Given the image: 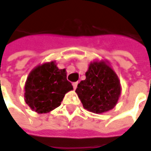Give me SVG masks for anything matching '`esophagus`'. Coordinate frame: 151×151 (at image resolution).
Segmentation results:
<instances>
[{"instance_id": "esophagus-1", "label": "esophagus", "mask_w": 151, "mask_h": 151, "mask_svg": "<svg viewBox=\"0 0 151 151\" xmlns=\"http://www.w3.org/2000/svg\"><path fill=\"white\" fill-rule=\"evenodd\" d=\"M78 82H74V83H73V89L75 90L77 88V86H78Z\"/></svg>"}]
</instances>
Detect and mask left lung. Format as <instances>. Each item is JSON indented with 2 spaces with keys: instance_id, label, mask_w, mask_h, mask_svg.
<instances>
[{
  "instance_id": "8db88e82",
  "label": "left lung",
  "mask_w": 151,
  "mask_h": 151,
  "mask_svg": "<svg viewBox=\"0 0 151 151\" xmlns=\"http://www.w3.org/2000/svg\"><path fill=\"white\" fill-rule=\"evenodd\" d=\"M86 77L75 91L84 108L97 114L114 108L121 94V86L112 68L104 61L91 62Z\"/></svg>"
}]
</instances>
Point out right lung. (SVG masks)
Returning a JSON list of instances; mask_svg holds the SVG:
<instances>
[{"label": "right lung", "instance_id": "obj_1", "mask_svg": "<svg viewBox=\"0 0 151 151\" xmlns=\"http://www.w3.org/2000/svg\"><path fill=\"white\" fill-rule=\"evenodd\" d=\"M73 89L66 79L65 69H59L54 61L36 66L25 84V101L38 113H47L61 104L65 95Z\"/></svg>", "mask_w": 151, "mask_h": 151}]
</instances>
